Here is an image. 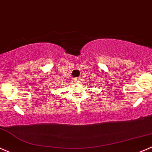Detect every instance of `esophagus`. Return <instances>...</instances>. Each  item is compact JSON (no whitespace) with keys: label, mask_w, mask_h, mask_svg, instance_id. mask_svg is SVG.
<instances>
[{"label":"esophagus","mask_w":152,"mask_h":152,"mask_svg":"<svg viewBox=\"0 0 152 152\" xmlns=\"http://www.w3.org/2000/svg\"><path fill=\"white\" fill-rule=\"evenodd\" d=\"M80 77H75V78H74L75 83H78V82H80Z\"/></svg>","instance_id":"obj_1"}]
</instances>
